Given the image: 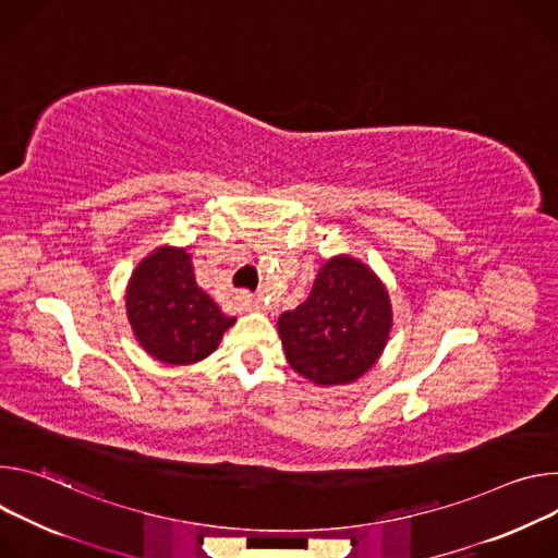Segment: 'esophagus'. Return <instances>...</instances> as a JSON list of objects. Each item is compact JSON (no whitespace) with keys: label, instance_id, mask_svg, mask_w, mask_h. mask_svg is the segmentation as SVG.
<instances>
[{"label":"esophagus","instance_id":"obj_1","mask_svg":"<svg viewBox=\"0 0 558 558\" xmlns=\"http://www.w3.org/2000/svg\"><path fill=\"white\" fill-rule=\"evenodd\" d=\"M243 305L247 307V311H253V313H264L266 311V305L262 303V299H257L253 294H243Z\"/></svg>","mask_w":558,"mask_h":558}]
</instances>
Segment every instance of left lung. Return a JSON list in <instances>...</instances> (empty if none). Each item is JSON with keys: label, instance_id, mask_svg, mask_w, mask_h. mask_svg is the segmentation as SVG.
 Masks as SVG:
<instances>
[{"label": "left lung", "instance_id": "left-lung-1", "mask_svg": "<svg viewBox=\"0 0 558 558\" xmlns=\"http://www.w3.org/2000/svg\"><path fill=\"white\" fill-rule=\"evenodd\" d=\"M277 330L296 375L315 386H348L384 354L392 332L386 283L361 259L335 255L311 294L279 317Z\"/></svg>", "mask_w": 558, "mask_h": 558}]
</instances>
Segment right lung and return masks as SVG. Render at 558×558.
Masks as SVG:
<instances>
[{
  "label": "right lung",
  "mask_w": 558,
  "mask_h": 558,
  "mask_svg": "<svg viewBox=\"0 0 558 558\" xmlns=\"http://www.w3.org/2000/svg\"><path fill=\"white\" fill-rule=\"evenodd\" d=\"M126 315L140 345L166 365H191L210 356L234 326L195 279L185 247L159 245L133 270Z\"/></svg>",
  "instance_id": "obj_1"
}]
</instances>
